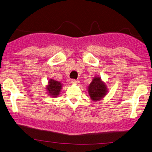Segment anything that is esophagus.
<instances>
[{"mask_svg": "<svg viewBox=\"0 0 152 152\" xmlns=\"http://www.w3.org/2000/svg\"><path fill=\"white\" fill-rule=\"evenodd\" d=\"M71 83L73 84H78L79 83V81L78 80H76V79H71Z\"/></svg>", "mask_w": 152, "mask_h": 152, "instance_id": "34e87169", "label": "esophagus"}]
</instances>
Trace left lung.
<instances>
[{
  "instance_id": "obj_1",
  "label": "left lung",
  "mask_w": 152,
  "mask_h": 152,
  "mask_svg": "<svg viewBox=\"0 0 152 152\" xmlns=\"http://www.w3.org/2000/svg\"><path fill=\"white\" fill-rule=\"evenodd\" d=\"M89 96L93 101H99L104 98L108 89L105 82H104L100 77L96 76L92 79V81L88 87Z\"/></svg>"
}]
</instances>
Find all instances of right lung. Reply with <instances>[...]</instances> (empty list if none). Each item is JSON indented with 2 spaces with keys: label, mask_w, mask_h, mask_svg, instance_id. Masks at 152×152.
Returning <instances> with one entry per match:
<instances>
[{
  "label": "right lung",
  "mask_w": 152,
  "mask_h": 152,
  "mask_svg": "<svg viewBox=\"0 0 152 152\" xmlns=\"http://www.w3.org/2000/svg\"><path fill=\"white\" fill-rule=\"evenodd\" d=\"M46 90L50 95L53 98H57L61 93L63 84L61 82L54 80L53 79H49L48 85L46 86Z\"/></svg>",
  "instance_id": "right-lung-1"
}]
</instances>
